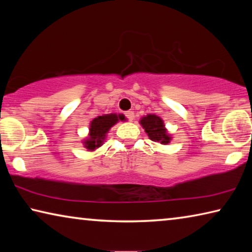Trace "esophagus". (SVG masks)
<instances>
[{
	"label": "esophagus",
	"mask_w": 252,
	"mask_h": 252,
	"mask_svg": "<svg viewBox=\"0 0 252 252\" xmlns=\"http://www.w3.org/2000/svg\"><path fill=\"white\" fill-rule=\"evenodd\" d=\"M126 117L129 119L130 121H133L134 120V112H133V111H126Z\"/></svg>",
	"instance_id": "esophagus-1"
}]
</instances>
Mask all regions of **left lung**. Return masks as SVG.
Instances as JSON below:
<instances>
[{
    "instance_id": "left-lung-1",
    "label": "left lung",
    "mask_w": 252,
    "mask_h": 252,
    "mask_svg": "<svg viewBox=\"0 0 252 252\" xmlns=\"http://www.w3.org/2000/svg\"><path fill=\"white\" fill-rule=\"evenodd\" d=\"M140 125L146 131L149 139L152 141L167 146L172 140V135L169 133L167 127H165L164 121L160 117L156 114H147L142 117L139 121Z\"/></svg>"
}]
</instances>
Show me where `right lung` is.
Returning a JSON list of instances; mask_svg holds the SVG:
<instances>
[{"instance_id": "1", "label": "right lung", "mask_w": 252, "mask_h": 252, "mask_svg": "<svg viewBox=\"0 0 252 252\" xmlns=\"http://www.w3.org/2000/svg\"><path fill=\"white\" fill-rule=\"evenodd\" d=\"M126 117L123 114L109 113L99 116L93 119L89 125V133L82 140L83 147L87 151L93 152L96 149L103 146L106 140V134L113 126H116L119 121H126Z\"/></svg>"}]
</instances>
